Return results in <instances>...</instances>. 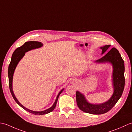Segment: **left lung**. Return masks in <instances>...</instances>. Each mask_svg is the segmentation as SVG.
Instances as JSON below:
<instances>
[{"label":"left lung","mask_w":132,"mask_h":132,"mask_svg":"<svg viewBox=\"0 0 132 132\" xmlns=\"http://www.w3.org/2000/svg\"><path fill=\"white\" fill-rule=\"evenodd\" d=\"M111 45H106L101 47L102 54H105L97 61V63H111L113 65V83L114 92L109 100L101 104H91L86 100L84 96L76 92V102L80 110L88 113L93 114H101L109 111L121 96L125 87L124 61L116 48L110 49Z\"/></svg>","instance_id":"left-lung-1"}]
</instances>
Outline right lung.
Listing matches in <instances>:
<instances>
[{
  "mask_svg": "<svg viewBox=\"0 0 132 132\" xmlns=\"http://www.w3.org/2000/svg\"><path fill=\"white\" fill-rule=\"evenodd\" d=\"M43 46V44L41 42H34V41H31V42H26L22 46H21L20 47H19L16 48L14 52H13V54L12 55V57H11V62L9 64V71H8V76H9V87H10V90L11 93L13 97V99H14L15 101H16V103L18 104L19 105L23 108L24 109H25L26 111H27L31 113H32L34 114L35 115H43V114H47L48 113H50L52 111H53L54 109L55 108L56 104H57V102L58 100V98L59 96L61 94V93L63 92V89L61 90L59 93L58 94V95L56 97V100L55 101L54 104H53V105L51 106L50 108L45 110V111H41V112H35V111H31L27 108H26L24 106H23L17 100V98H16V97L15 96L14 94H13V90H12V79H13V73H14L15 69L16 68V67L17 66L18 64L19 63L21 58H22L24 55H25V53L26 52H27L28 51H30L31 50L33 49H35V48H38Z\"/></svg>",
  "mask_w": 132,
  "mask_h": 132,
  "instance_id": "add662e5",
  "label": "right lung"
}]
</instances>
